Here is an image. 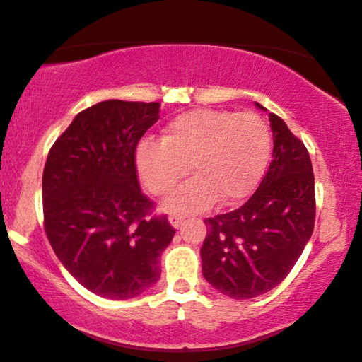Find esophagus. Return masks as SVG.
<instances>
[{
	"mask_svg": "<svg viewBox=\"0 0 362 362\" xmlns=\"http://www.w3.org/2000/svg\"><path fill=\"white\" fill-rule=\"evenodd\" d=\"M182 221H183V216H180V215H169V223L174 228H180V225H182Z\"/></svg>",
	"mask_w": 362,
	"mask_h": 362,
	"instance_id": "34e87169",
	"label": "esophagus"
}]
</instances>
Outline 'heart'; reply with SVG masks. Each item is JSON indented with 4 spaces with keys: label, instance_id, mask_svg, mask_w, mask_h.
Instances as JSON below:
<instances>
[{
    "label": "heart",
    "instance_id": "heart-1",
    "mask_svg": "<svg viewBox=\"0 0 362 362\" xmlns=\"http://www.w3.org/2000/svg\"><path fill=\"white\" fill-rule=\"evenodd\" d=\"M271 129L252 111L198 108L165 124L162 141H141L136 169L144 187L165 197L190 167L192 179L165 202L177 213H198L218 200L233 206L251 195L271 157Z\"/></svg>",
    "mask_w": 362,
    "mask_h": 362
}]
</instances>
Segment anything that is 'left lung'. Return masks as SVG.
Listing matches in <instances>:
<instances>
[{"mask_svg": "<svg viewBox=\"0 0 362 362\" xmlns=\"http://www.w3.org/2000/svg\"><path fill=\"white\" fill-rule=\"evenodd\" d=\"M269 121L274 151L261 185L241 208L205 220L203 277L236 300L277 287L313 233L315 179L308 151L277 115L269 113Z\"/></svg>", "mask_w": 362, "mask_h": 362, "instance_id": "left-lung-1", "label": "left lung"}]
</instances>
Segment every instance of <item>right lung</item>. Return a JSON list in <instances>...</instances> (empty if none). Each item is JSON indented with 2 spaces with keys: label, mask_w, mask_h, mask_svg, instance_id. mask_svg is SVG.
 Here are the masks:
<instances>
[{
  "label": "right lung",
  "mask_w": 362,
  "mask_h": 362,
  "mask_svg": "<svg viewBox=\"0 0 362 362\" xmlns=\"http://www.w3.org/2000/svg\"><path fill=\"white\" fill-rule=\"evenodd\" d=\"M160 103L106 100L75 116L49 151L42 174L44 228L55 256L85 288L128 300L160 277L175 230L152 216L141 192L136 146Z\"/></svg>",
  "instance_id": "right-lung-1"
}]
</instances>
